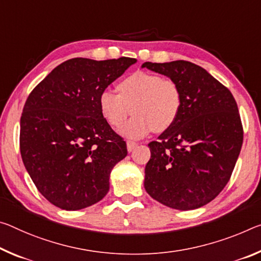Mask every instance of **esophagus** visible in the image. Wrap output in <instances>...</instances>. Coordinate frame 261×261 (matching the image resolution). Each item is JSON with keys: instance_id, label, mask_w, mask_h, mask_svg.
<instances>
[{"instance_id": "34e87169", "label": "esophagus", "mask_w": 261, "mask_h": 261, "mask_svg": "<svg viewBox=\"0 0 261 261\" xmlns=\"http://www.w3.org/2000/svg\"><path fill=\"white\" fill-rule=\"evenodd\" d=\"M136 146H137V143L131 142V140H129V142H126V147H127V151H129V152L134 151Z\"/></svg>"}]
</instances>
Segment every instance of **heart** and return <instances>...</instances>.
<instances>
[{
  "label": "heart",
  "instance_id": "obj_1",
  "mask_svg": "<svg viewBox=\"0 0 261 261\" xmlns=\"http://www.w3.org/2000/svg\"><path fill=\"white\" fill-rule=\"evenodd\" d=\"M118 93L102 90L98 107L110 125L119 126L127 116L135 114L119 129V134L130 139L145 137L152 130L165 131L176 121L181 109L179 86L158 74L136 72L118 84Z\"/></svg>",
  "mask_w": 261,
  "mask_h": 261
}]
</instances>
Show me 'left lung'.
Instances as JSON below:
<instances>
[{"instance_id":"obj_1","label":"left lung","mask_w":261,"mask_h":261,"mask_svg":"<svg viewBox=\"0 0 261 261\" xmlns=\"http://www.w3.org/2000/svg\"><path fill=\"white\" fill-rule=\"evenodd\" d=\"M144 67L169 77L181 92L176 121L148 144L144 187L169 208H201L225 187L241 152L237 103L226 87L189 61H146Z\"/></svg>"}]
</instances>
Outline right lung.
I'll use <instances>...</instances> for the list:
<instances>
[{
  "label": "right lung",
  "mask_w": 261,
  "mask_h": 261,
  "mask_svg": "<svg viewBox=\"0 0 261 261\" xmlns=\"http://www.w3.org/2000/svg\"><path fill=\"white\" fill-rule=\"evenodd\" d=\"M137 63L134 58H74L32 90L20 117L19 147L37 189L64 210L90 206L109 192L126 144L103 117L98 96Z\"/></svg>",
  "instance_id": "add662e5"
}]
</instances>
